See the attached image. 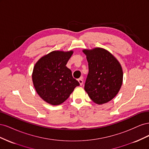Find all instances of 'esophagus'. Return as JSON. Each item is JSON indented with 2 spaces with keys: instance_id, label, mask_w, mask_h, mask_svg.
Wrapping results in <instances>:
<instances>
[{
  "instance_id": "1",
  "label": "esophagus",
  "mask_w": 149,
  "mask_h": 149,
  "mask_svg": "<svg viewBox=\"0 0 149 149\" xmlns=\"http://www.w3.org/2000/svg\"><path fill=\"white\" fill-rule=\"evenodd\" d=\"M78 82H79V84H80L81 86L83 85V78H79V79H78Z\"/></svg>"
}]
</instances>
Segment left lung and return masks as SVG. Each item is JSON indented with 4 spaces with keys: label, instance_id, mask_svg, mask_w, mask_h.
<instances>
[{
    "label": "left lung",
    "instance_id": "1",
    "mask_svg": "<svg viewBox=\"0 0 149 149\" xmlns=\"http://www.w3.org/2000/svg\"><path fill=\"white\" fill-rule=\"evenodd\" d=\"M89 73L84 89L97 104L110 101L119 93L123 84V71L118 60L106 49H84Z\"/></svg>",
    "mask_w": 149,
    "mask_h": 149
}]
</instances>
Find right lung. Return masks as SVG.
<instances>
[{"label": "right lung", "mask_w": 149, "mask_h": 149, "mask_svg": "<svg viewBox=\"0 0 149 149\" xmlns=\"http://www.w3.org/2000/svg\"><path fill=\"white\" fill-rule=\"evenodd\" d=\"M73 52L53 51L42 56L34 66L32 81L40 97L52 105H60L79 85L66 66Z\"/></svg>", "instance_id": "add662e5"}]
</instances>
